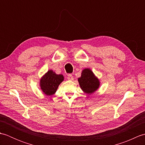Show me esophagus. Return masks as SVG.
I'll use <instances>...</instances> for the list:
<instances>
[{
	"label": "esophagus",
	"instance_id": "34e87169",
	"mask_svg": "<svg viewBox=\"0 0 145 145\" xmlns=\"http://www.w3.org/2000/svg\"><path fill=\"white\" fill-rule=\"evenodd\" d=\"M67 78H68V80H73V76H72V75L69 74V75H68V76H67Z\"/></svg>",
	"mask_w": 145,
	"mask_h": 145
}]
</instances>
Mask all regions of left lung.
Returning a JSON list of instances; mask_svg holds the SVG:
<instances>
[{
  "label": "left lung",
  "instance_id": "obj_1",
  "mask_svg": "<svg viewBox=\"0 0 145 145\" xmlns=\"http://www.w3.org/2000/svg\"><path fill=\"white\" fill-rule=\"evenodd\" d=\"M80 86L86 93L91 94L96 91L99 87L100 82L95 76L92 71L85 69L82 71L81 77L78 79Z\"/></svg>",
  "mask_w": 145,
  "mask_h": 145
}]
</instances>
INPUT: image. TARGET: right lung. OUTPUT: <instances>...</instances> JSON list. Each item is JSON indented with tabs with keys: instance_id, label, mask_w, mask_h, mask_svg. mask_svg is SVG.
<instances>
[{
	"instance_id": "right-lung-1",
	"label": "right lung",
	"mask_w": 145,
	"mask_h": 145,
	"mask_svg": "<svg viewBox=\"0 0 145 145\" xmlns=\"http://www.w3.org/2000/svg\"><path fill=\"white\" fill-rule=\"evenodd\" d=\"M63 79L62 75H57L53 70H48L40 80V85L42 90L48 96L54 95Z\"/></svg>"
}]
</instances>
